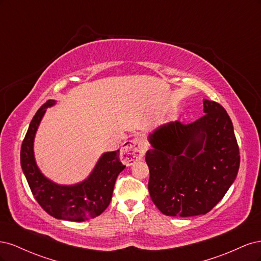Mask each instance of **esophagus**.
<instances>
[{"instance_id": "obj_1", "label": "esophagus", "mask_w": 261, "mask_h": 261, "mask_svg": "<svg viewBox=\"0 0 261 261\" xmlns=\"http://www.w3.org/2000/svg\"><path fill=\"white\" fill-rule=\"evenodd\" d=\"M147 144L143 137H135L125 147L122 148L121 159L126 165H132L136 161L143 159L147 151Z\"/></svg>"}]
</instances>
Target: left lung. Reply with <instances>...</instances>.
Listing matches in <instances>:
<instances>
[{"instance_id":"left-lung-1","label":"left lung","mask_w":261,"mask_h":261,"mask_svg":"<svg viewBox=\"0 0 261 261\" xmlns=\"http://www.w3.org/2000/svg\"><path fill=\"white\" fill-rule=\"evenodd\" d=\"M206 113L191 124L171 122L149 135L148 189L163 215H206L238 175L240 149L233 124L218 102L203 100Z\"/></svg>"}]
</instances>
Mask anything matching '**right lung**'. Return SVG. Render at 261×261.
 <instances>
[{
  "mask_svg": "<svg viewBox=\"0 0 261 261\" xmlns=\"http://www.w3.org/2000/svg\"><path fill=\"white\" fill-rule=\"evenodd\" d=\"M55 105L48 100L31 120L20 149V164L30 191L41 208L50 216L82 222L100 216L110 204L115 180L125 169L120 160V150L106 152L82 183L59 185L46 178L39 170L34 154V140L46 109Z\"/></svg>",
  "mask_w": 261,
  "mask_h": 261,
  "instance_id": "obj_1",
  "label": "right lung"
}]
</instances>
